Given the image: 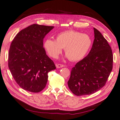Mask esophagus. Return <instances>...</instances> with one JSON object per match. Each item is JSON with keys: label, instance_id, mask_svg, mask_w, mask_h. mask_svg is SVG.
<instances>
[{"label": "esophagus", "instance_id": "esophagus-1", "mask_svg": "<svg viewBox=\"0 0 120 120\" xmlns=\"http://www.w3.org/2000/svg\"><path fill=\"white\" fill-rule=\"evenodd\" d=\"M56 67L57 68H61L64 67V65H62V64H56Z\"/></svg>", "mask_w": 120, "mask_h": 120}]
</instances>
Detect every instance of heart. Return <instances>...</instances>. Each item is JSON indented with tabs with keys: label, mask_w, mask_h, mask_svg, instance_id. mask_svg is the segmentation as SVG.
Here are the masks:
<instances>
[{
	"label": "heart",
	"mask_w": 120,
	"mask_h": 120,
	"mask_svg": "<svg viewBox=\"0 0 120 120\" xmlns=\"http://www.w3.org/2000/svg\"><path fill=\"white\" fill-rule=\"evenodd\" d=\"M92 44V39L87 34H82L75 31H67L57 35L56 40L46 39L44 46L52 58H58L62 49H65V52L69 59L77 61L86 56Z\"/></svg>",
	"instance_id": "b5f03b06"
}]
</instances>
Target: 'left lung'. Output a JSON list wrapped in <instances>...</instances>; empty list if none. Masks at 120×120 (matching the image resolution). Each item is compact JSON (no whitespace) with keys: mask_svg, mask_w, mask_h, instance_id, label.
Listing matches in <instances>:
<instances>
[{"mask_svg":"<svg viewBox=\"0 0 120 120\" xmlns=\"http://www.w3.org/2000/svg\"><path fill=\"white\" fill-rule=\"evenodd\" d=\"M94 40L88 54L72 68L68 86L77 96L93 94L101 89L112 69L111 47L102 34L94 28Z\"/></svg>","mask_w":120,"mask_h":120,"instance_id":"obj_1","label":"left lung"}]
</instances>
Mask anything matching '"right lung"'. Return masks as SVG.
I'll list each match as a JSON object with an SVG mask.
<instances>
[{"label":"right lung","mask_w":120,"mask_h":120,"mask_svg":"<svg viewBox=\"0 0 120 120\" xmlns=\"http://www.w3.org/2000/svg\"><path fill=\"white\" fill-rule=\"evenodd\" d=\"M53 26L33 24L19 32L11 44L8 65L21 88L39 93L45 88L48 73L56 68L46 53L43 40Z\"/></svg>","instance_id":"right-lung-1"}]
</instances>
